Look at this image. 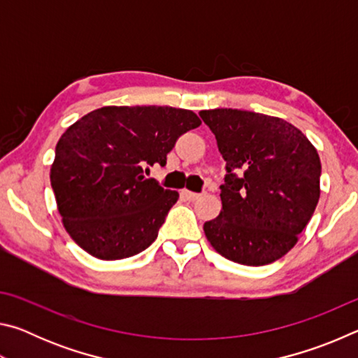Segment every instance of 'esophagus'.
<instances>
[{
    "mask_svg": "<svg viewBox=\"0 0 358 358\" xmlns=\"http://www.w3.org/2000/svg\"><path fill=\"white\" fill-rule=\"evenodd\" d=\"M181 196H183L186 201H191V202H194V201H197V199H201L202 197V194H199V192H192V191H187V189H183L181 191Z\"/></svg>",
    "mask_w": 358,
    "mask_h": 358,
    "instance_id": "1",
    "label": "esophagus"
}]
</instances>
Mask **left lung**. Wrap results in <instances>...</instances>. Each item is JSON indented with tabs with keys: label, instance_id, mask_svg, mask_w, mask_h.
I'll return each instance as SVG.
<instances>
[{
	"label": "left lung",
	"instance_id": "left-lung-1",
	"mask_svg": "<svg viewBox=\"0 0 358 358\" xmlns=\"http://www.w3.org/2000/svg\"><path fill=\"white\" fill-rule=\"evenodd\" d=\"M201 118L226 161L222 210L203 224L210 245L232 262H275L299 241L320 196V159L306 136L270 115L213 108Z\"/></svg>",
	"mask_w": 358,
	"mask_h": 358
}]
</instances>
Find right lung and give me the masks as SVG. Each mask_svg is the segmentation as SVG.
Wrapping results in <instances>:
<instances>
[{"label": "right lung", "mask_w": 358, "mask_h": 358, "mask_svg": "<svg viewBox=\"0 0 358 358\" xmlns=\"http://www.w3.org/2000/svg\"><path fill=\"white\" fill-rule=\"evenodd\" d=\"M201 123L185 108L107 106L69 126L57 143L50 183L71 238L102 260L147 250L178 192L143 173L166 166L177 138Z\"/></svg>", "instance_id": "right-lung-1"}]
</instances>
